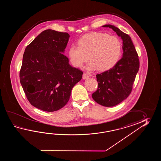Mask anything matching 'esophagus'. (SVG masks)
<instances>
[{"label": "esophagus", "mask_w": 161, "mask_h": 161, "mask_svg": "<svg viewBox=\"0 0 161 161\" xmlns=\"http://www.w3.org/2000/svg\"><path fill=\"white\" fill-rule=\"evenodd\" d=\"M89 75L87 74H86V73H83V76H82V78H83V79H87V78H89Z\"/></svg>", "instance_id": "esophagus-1"}]
</instances>
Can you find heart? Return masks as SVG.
I'll return each instance as SVG.
<instances>
[{
  "label": "heart",
  "mask_w": 161,
  "mask_h": 161,
  "mask_svg": "<svg viewBox=\"0 0 161 161\" xmlns=\"http://www.w3.org/2000/svg\"><path fill=\"white\" fill-rule=\"evenodd\" d=\"M121 55L120 39L101 32L83 36L78 41V46L72 45L69 49V58L76 67H82L89 58L90 61L86 67L89 71L109 70L118 63Z\"/></svg>",
  "instance_id": "1"
}]
</instances>
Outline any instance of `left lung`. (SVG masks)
<instances>
[{
    "label": "left lung",
    "instance_id": "1",
    "mask_svg": "<svg viewBox=\"0 0 161 161\" xmlns=\"http://www.w3.org/2000/svg\"><path fill=\"white\" fill-rule=\"evenodd\" d=\"M103 26L112 29L123 40L122 58L113 68L96 75L98 86L92 94L96 103L112 107L119 104L130 94L139 69V60L129 35L112 25Z\"/></svg>",
    "mask_w": 161,
    "mask_h": 161
}]
</instances>
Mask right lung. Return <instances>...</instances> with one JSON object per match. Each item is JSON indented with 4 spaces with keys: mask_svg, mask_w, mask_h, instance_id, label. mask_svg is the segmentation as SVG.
<instances>
[{
    "mask_svg": "<svg viewBox=\"0 0 161 161\" xmlns=\"http://www.w3.org/2000/svg\"><path fill=\"white\" fill-rule=\"evenodd\" d=\"M69 35L47 29L41 32L25 50L19 72L20 82L31 105L45 112L65 106L72 87L83 72L72 67L63 54Z\"/></svg>",
    "mask_w": 161,
    "mask_h": 161,
    "instance_id": "add662e5",
    "label": "right lung"
}]
</instances>
